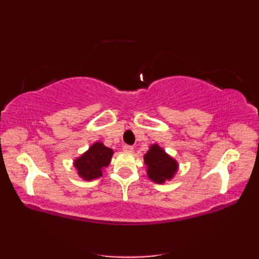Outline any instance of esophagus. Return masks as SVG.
<instances>
[{"label":"esophagus","instance_id":"34e87169","mask_svg":"<svg viewBox=\"0 0 259 259\" xmlns=\"http://www.w3.org/2000/svg\"><path fill=\"white\" fill-rule=\"evenodd\" d=\"M122 150H125V152H128V153H132L133 152V147L128 146V145H124V146H122Z\"/></svg>","mask_w":259,"mask_h":259}]
</instances>
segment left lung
Masks as SVG:
<instances>
[{
	"instance_id": "left-lung-1",
	"label": "left lung",
	"mask_w": 259,
	"mask_h": 259,
	"mask_svg": "<svg viewBox=\"0 0 259 259\" xmlns=\"http://www.w3.org/2000/svg\"><path fill=\"white\" fill-rule=\"evenodd\" d=\"M145 163L148 168V177L157 184L171 180L177 171V162L165 154L161 147L153 145L145 155Z\"/></svg>"
}]
</instances>
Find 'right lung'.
I'll list each match as a JSON object with an SVG mask.
<instances>
[{
  "label": "right lung",
  "mask_w": 259,
  "mask_h": 259,
  "mask_svg": "<svg viewBox=\"0 0 259 259\" xmlns=\"http://www.w3.org/2000/svg\"><path fill=\"white\" fill-rule=\"evenodd\" d=\"M112 155V149L107 148L102 142H96L74 162V165L83 180H96L102 176V169L110 164Z\"/></svg>",
  "instance_id": "1"
}]
</instances>
